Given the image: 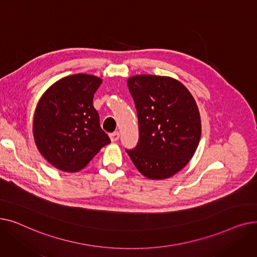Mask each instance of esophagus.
<instances>
[{"mask_svg":"<svg viewBox=\"0 0 257 257\" xmlns=\"http://www.w3.org/2000/svg\"><path fill=\"white\" fill-rule=\"evenodd\" d=\"M109 138H110L111 142H116V141H118V139H119V133H118L117 131L112 132V133L109 134Z\"/></svg>","mask_w":257,"mask_h":257,"instance_id":"esophagus-1","label":"esophagus"}]
</instances>
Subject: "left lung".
<instances>
[{
  "label": "left lung",
  "instance_id": "left-lung-1",
  "mask_svg": "<svg viewBox=\"0 0 257 257\" xmlns=\"http://www.w3.org/2000/svg\"><path fill=\"white\" fill-rule=\"evenodd\" d=\"M127 85L137 107L140 139L134 149L126 151L148 179L170 178L188 164L198 148L197 103L190 90L171 77L137 75Z\"/></svg>",
  "mask_w": 257,
  "mask_h": 257
}]
</instances>
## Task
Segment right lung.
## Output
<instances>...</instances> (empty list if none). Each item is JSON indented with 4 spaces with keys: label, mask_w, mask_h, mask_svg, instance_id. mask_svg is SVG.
Instances as JSON below:
<instances>
[{
    "label": "right lung",
    "mask_w": 257,
    "mask_h": 257,
    "mask_svg": "<svg viewBox=\"0 0 257 257\" xmlns=\"http://www.w3.org/2000/svg\"><path fill=\"white\" fill-rule=\"evenodd\" d=\"M101 83L93 75H71L51 85L39 99L33 117L34 142L54 168L78 172L110 143L92 105Z\"/></svg>",
    "instance_id": "right-lung-1"
}]
</instances>
